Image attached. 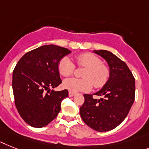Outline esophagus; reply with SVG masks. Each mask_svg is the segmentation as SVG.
<instances>
[{
    "label": "esophagus",
    "instance_id": "esophagus-1",
    "mask_svg": "<svg viewBox=\"0 0 149 149\" xmlns=\"http://www.w3.org/2000/svg\"><path fill=\"white\" fill-rule=\"evenodd\" d=\"M75 94H76L75 93H74V92H72V91L68 92V95H69V97H74Z\"/></svg>",
    "mask_w": 149,
    "mask_h": 149
}]
</instances>
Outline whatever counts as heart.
<instances>
[{"label": "heart", "instance_id": "1", "mask_svg": "<svg viewBox=\"0 0 149 149\" xmlns=\"http://www.w3.org/2000/svg\"><path fill=\"white\" fill-rule=\"evenodd\" d=\"M76 62L79 67H84L82 73L84 78H68L63 82L64 88L72 92L89 91L94 85L100 88L105 85L110 74V68L102 63L100 58L91 52H84L76 56ZM58 72L64 77L72 75L75 65L68 57H63L58 62Z\"/></svg>", "mask_w": 149, "mask_h": 149}]
</instances>
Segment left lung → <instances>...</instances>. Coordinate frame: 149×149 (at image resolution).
Returning <instances> with one entry per match:
<instances>
[{
    "mask_svg": "<svg viewBox=\"0 0 149 149\" xmlns=\"http://www.w3.org/2000/svg\"><path fill=\"white\" fill-rule=\"evenodd\" d=\"M107 61L110 67L109 80L95 95L84 94V102L80 107L83 121L97 132H107L118 126L127 116L135 100L136 83L132 72L123 61L107 50H94Z\"/></svg>",
    "mask_w": 149,
    "mask_h": 149,
    "instance_id": "8db88e82",
    "label": "left lung"
}]
</instances>
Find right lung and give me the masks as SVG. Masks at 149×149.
<instances>
[{"mask_svg": "<svg viewBox=\"0 0 149 149\" xmlns=\"http://www.w3.org/2000/svg\"><path fill=\"white\" fill-rule=\"evenodd\" d=\"M71 53L66 48L45 45L29 51L17 62L13 72L14 101L17 111L29 126H47L61 110L68 90L55 91L61 83L58 62Z\"/></svg>", "mask_w": 149, "mask_h": 149, "instance_id": "obj_1", "label": "right lung"}]
</instances>
